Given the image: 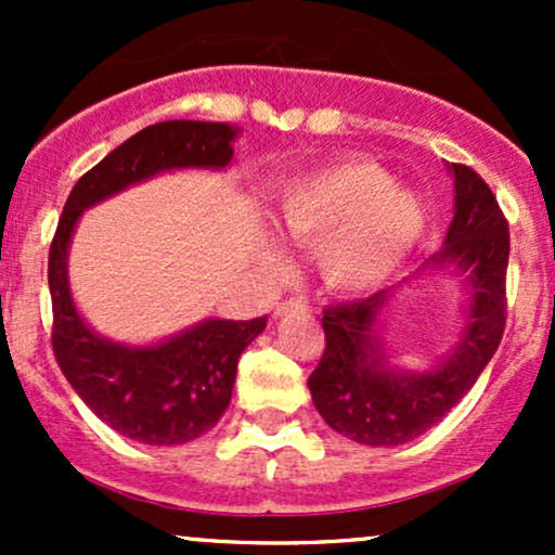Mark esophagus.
Instances as JSON below:
<instances>
[{
	"instance_id": "esophagus-1",
	"label": "esophagus",
	"mask_w": 555,
	"mask_h": 555,
	"mask_svg": "<svg viewBox=\"0 0 555 555\" xmlns=\"http://www.w3.org/2000/svg\"><path fill=\"white\" fill-rule=\"evenodd\" d=\"M305 302L302 299H284V302H279L276 308H273V315H289V313H305Z\"/></svg>"
}]
</instances>
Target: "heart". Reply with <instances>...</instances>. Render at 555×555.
Instances as JSON below:
<instances>
[{
	"instance_id": "b5f03b06",
	"label": "heart",
	"mask_w": 555,
	"mask_h": 555,
	"mask_svg": "<svg viewBox=\"0 0 555 555\" xmlns=\"http://www.w3.org/2000/svg\"><path fill=\"white\" fill-rule=\"evenodd\" d=\"M425 224V203L367 158L297 177L276 197V227L315 245V269L339 295H362L388 282L417 247ZM260 256L269 269H282L286 260L276 240H266Z\"/></svg>"
}]
</instances>
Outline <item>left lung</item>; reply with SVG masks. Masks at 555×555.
Returning <instances> with one entry per match:
<instances>
[{"label": "left lung", "mask_w": 555, "mask_h": 555, "mask_svg": "<svg viewBox=\"0 0 555 555\" xmlns=\"http://www.w3.org/2000/svg\"><path fill=\"white\" fill-rule=\"evenodd\" d=\"M446 169L454 177V219L441 250L412 278L430 270L465 276L468 302L455 347L423 372L390 360L383 321L398 286L323 313L326 352L308 378L310 397L328 428L362 446H401L441 423L486 371L506 326L508 224L477 171Z\"/></svg>", "instance_id": "obj_1"}]
</instances>
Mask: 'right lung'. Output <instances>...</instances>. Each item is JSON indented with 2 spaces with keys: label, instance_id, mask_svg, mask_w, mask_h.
I'll return each instance as SVG.
<instances>
[{
  "label": "right lung",
  "instance_id": "1",
  "mask_svg": "<svg viewBox=\"0 0 555 555\" xmlns=\"http://www.w3.org/2000/svg\"><path fill=\"white\" fill-rule=\"evenodd\" d=\"M237 125L171 119L145 127L101 158L75 182L49 250L56 362L101 423L149 446H180L219 423L232 401L237 360L263 334L266 315L253 321L206 318L151 344L101 336L69 289V242L82 211L164 171L211 169L232 164Z\"/></svg>",
  "mask_w": 555,
  "mask_h": 555
}]
</instances>
